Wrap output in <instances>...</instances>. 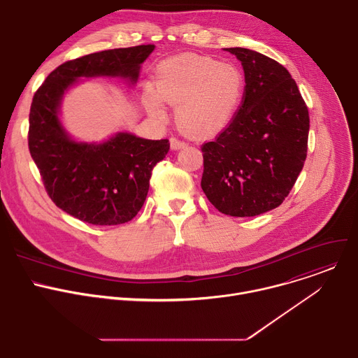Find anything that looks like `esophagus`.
<instances>
[{"mask_svg": "<svg viewBox=\"0 0 358 358\" xmlns=\"http://www.w3.org/2000/svg\"><path fill=\"white\" fill-rule=\"evenodd\" d=\"M170 144H171V148H173V150H181V148H184V147L187 145L185 141H181V140L176 138V137H171V138H170Z\"/></svg>", "mask_w": 358, "mask_h": 358, "instance_id": "1", "label": "esophagus"}]
</instances>
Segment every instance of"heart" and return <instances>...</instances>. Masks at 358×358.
Returning a JSON list of instances; mask_svg holds the SVG:
<instances>
[{
  "mask_svg": "<svg viewBox=\"0 0 358 358\" xmlns=\"http://www.w3.org/2000/svg\"><path fill=\"white\" fill-rule=\"evenodd\" d=\"M156 90L144 93V106L151 115L164 116L163 99L177 105L176 122L182 131L213 137L234 122L243 99L245 78L232 64L182 54L160 64Z\"/></svg>",
  "mask_w": 358,
  "mask_h": 358,
  "instance_id": "b5f03b06",
  "label": "heart"
}]
</instances>
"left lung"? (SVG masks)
<instances>
[{"label": "left lung", "instance_id": "8db88e82", "mask_svg": "<svg viewBox=\"0 0 358 358\" xmlns=\"http://www.w3.org/2000/svg\"><path fill=\"white\" fill-rule=\"evenodd\" d=\"M245 73L242 106L214 141L202 145V191L231 217L279 207L308 155L309 110L279 62L246 48H225Z\"/></svg>", "mask_w": 358, "mask_h": 358}]
</instances>
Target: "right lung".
I'll return each mask as SVG.
<instances>
[{
	"label": "right lung",
	"instance_id": "1",
	"mask_svg": "<svg viewBox=\"0 0 358 358\" xmlns=\"http://www.w3.org/2000/svg\"><path fill=\"white\" fill-rule=\"evenodd\" d=\"M155 45L117 48L68 61L50 72L32 99L28 145L57 207L93 225L131 221L145 201L152 167L170 150L167 138L117 131L105 141H78L61 120L64 96L82 78L138 79Z\"/></svg>",
	"mask_w": 358,
	"mask_h": 358
}]
</instances>
